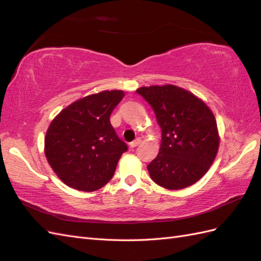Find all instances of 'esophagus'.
<instances>
[{
	"label": "esophagus",
	"instance_id": "1",
	"mask_svg": "<svg viewBox=\"0 0 261 261\" xmlns=\"http://www.w3.org/2000/svg\"><path fill=\"white\" fill-rule=\"evenodd\" d=\"M140 141H141V139L140 138H136L135 140H133L132 143L129 144V146L132 147V148H135V147H137L139 144H140Z\"/></svg>",
	"mask_w": 261,
	"mask_h": 261
}]
</instances>
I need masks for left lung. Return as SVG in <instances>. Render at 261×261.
Segmentation results:
<instances>
[{
	"mask_svg": "<svg viewBox=\"0 0 261 261\" xmlns=\"http://www.w3.org/2000/svg\"><path fill=\"white\" fill-rule=\"evenodd\" d=\"M151 106L161 127V147L147 165L150 177L167 189H181L199 180L219 148L217 122L195 94L173 85L137 89Z\"/></svg>",
	"mask_w": 261,
	"mask_h": 261,
	"instance_id": "obj_1",
	"label": "left lung"
}]
</instances>
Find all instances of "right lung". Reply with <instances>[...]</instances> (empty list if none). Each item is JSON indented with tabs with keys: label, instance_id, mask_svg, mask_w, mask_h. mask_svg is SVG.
<instances>
[{
	"label": "right lung",
	"instance_id": "right-lung-1",
	"mask_svg": "<svg viewBox=\"0 0 261 261\" xmlns=\"http://www.w3.org/2000/svg\"><path fill=\"white\" fill-rule=\"evenodd\" d=\"M123 98L122 90L91 94L65 108L51 122L44 138L45 156L67 186L93 192L112 178L128 149L110 122Z\"/></svg>",
	"mask_w": 261,
	"mask_h": 261
}]
</instances>
